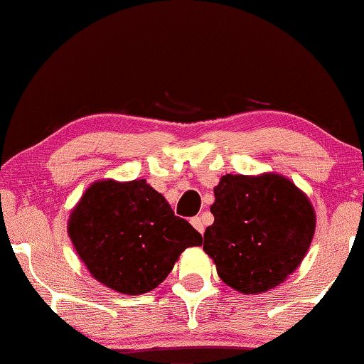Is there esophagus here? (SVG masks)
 Masks as SVG:
<instances>
[{"label": "esophagus", "instance_id": "obj_1", "mask_svg": "<svg viewBox=\"0 0 364 364\" xmlns=\"http://www.w3.org/2000/svg\"><path fill=\"white\" fill-rule=\"evenodd\" d=\"M191 224L196 228V230H199L200 234H204V223H202L200 217H193V219L191 220Z\"/></svg>", "mask_w": 364, "mask_h": 364}]
</instances>
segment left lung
<instances>
[{"mask_svg": "<svg viewBox=\"0 0 364 364\" xmlns=\"http://www.w3.org/2000/svg\"><path fill=\"white\" fill-rule=\"evenodd\" d=\"M204 251L225 284L259 294L287 279L308 252L316 214L308 196L277 173L220 177Z\"/></svg>", "mask_w": 364, "mask_h": 364, "instance_id": "1", "label": "left lung"}]
</instances>
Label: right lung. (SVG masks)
<instances>
[{"label":"right lung","mask_w":364,"mask_h":364,"mask_svg":"<svg viewBox=\"0 0 364 364\" xmlns=\"http://www.w3.org/2000/svg\"><path fill=\"white\" fill-rule=\"evenodd\" d=\"M68 235L98 282L130 296L155 289L187 247L202 244L145 178L93 182L70 214Z\"/></svg>","instance_id":"obj_1"}]
</instances>
